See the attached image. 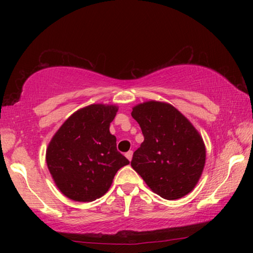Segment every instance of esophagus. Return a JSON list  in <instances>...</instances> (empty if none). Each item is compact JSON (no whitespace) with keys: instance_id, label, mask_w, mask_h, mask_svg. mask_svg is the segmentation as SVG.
Segmentation results:
<instances>
[{"instance_id":"34e87169","label":"esophagus","mask_w":253,"mask_h":253,"mask_svg":"<svg viewBox=\"0 0 253 253\" xmlns=\"http://www.w3.org/2000/svg\"><path fill=\"white\" fill-rule=\"evenodd\" d=\"M125 156L127 157V160H128V161H131V158H132V151L127 152V153L125 154Z\"/></svg>"}]
</instances>
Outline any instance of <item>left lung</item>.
Returning a JSON list of instances; mask_svg holds the SVG:
<instances>
[{"mask_svg": "<svg viewBox=\"0 0 253 253\" xmlns=\"http://www.w3.org/2000/svg\"><path fill=\"white\" fill-rule=\"evenodd\" d=\"M131 116L144 135L131 168L163 199L177 200L190 193L202 175L207 156L199 131L166 102H143L132 108Z\"/></svg>", "mask_w": 253, "mask_h": 253, "instance_id": "1", "label": "left lung"}]
</instances>
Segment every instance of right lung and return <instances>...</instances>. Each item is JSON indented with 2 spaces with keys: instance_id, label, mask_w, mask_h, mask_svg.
<instances>
[{
  "instance_id": "1",
  "label": "right lung",
  "mask_w": 253,
  "mask_h": 253,
  "mask_svg": "<svg viewBox=\"0 0 253 253\" xmlns=\"http://www.w3.org/2000/svg\"><path fill=\"white\" fill-rule=\"evenodd\" d=\"M115 105L93 104L77 110L59 128L45 160L55 185L77 202H91L107 193L117 170L129 161L117 151L109 126Z\"/></svg>"
}]
</instances>
